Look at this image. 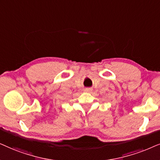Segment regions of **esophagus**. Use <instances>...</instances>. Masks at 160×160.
Returning <instances> with one entry per match:
<instances>
[{
  "label": "esophagus",
  "mask_w": 160,
  "mask_h": 160,
  "mask_svg": "<svg viewBox=\"0 0 160 160\" xmlns=\"http://www.w3.org/2000/svg\"><path fill=\"white\" fill-rule=\"evenodd\" d=\"M85 92H88V93H91L93 91V88H86L84 89Z\"/></svg>",
  "instance_id": "1"
}]
</instances>
